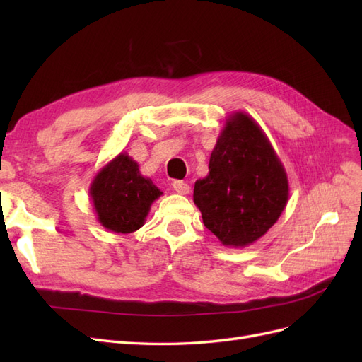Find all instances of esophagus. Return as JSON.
<instances>
[{"instance_id":"1","label":"esophagus","mask_w":362,"mask_h":362,"mask_svg":"<svg viewBox=\"0 0 362 362\" xmlns=\"http://www.w3.org/2000/svg\"><path fill=\"white\" fill-rule=\"evenodd\" d=\"M172 187L178 194H189L190 190H192L190 185L187 182H184V181H173Z\"/></svg>"}]
</instances>
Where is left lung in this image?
<instances>
[{"instance_id": "obj_1", "label": "left lung", "mask_w": 362, "mask_h": 362, "mask_svg": "<svg viewBox=\"0 0 362 362\" xmlns=\"http://www.w3.org/2000/svg\"><path fill=\"white\" fill-rule=\"evenodd\" d=\"M290 194L287 172L262 128L245 112L228 116L193 202L223 246L246 247L278 222Z\"/></svg>"}]
</instances>
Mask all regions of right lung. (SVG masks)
Wrapping results in <instances>:
<instances>
[{"instance_id":"add662e5","label":"right lung","mask_w":362,"mask_h":362,"mask_svg":"<svg viewBox=\"0 0 362 362\" xmlns=\"http://www.w3.org/2000/svg\"><path fill=\"white\" fill-rule=\"evenodd\" d=\"M89 194L98 222L112 233L129 234L145 225L163 192L140 173L137 161L120 152L95 175Z\"/></svg>"}]
</instances>
